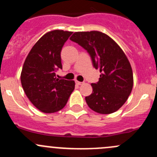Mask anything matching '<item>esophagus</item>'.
I'll list each match as a JSON object with an SVG mask.
<instances>
[{
  "instance_id": "obj_1",
  "label": "esophagus",
  "mask_w": 157,
  "mask_h": 157,
  "mask_svg": "<svg viewBox=\"0 0 157 157\" xmlns=\"http://www.w3.org/2000/svg\"><path fill=\"white\" fill-rule=\"evenodd\" d=\"M75 83H76V84H77V85H82V84H83V82H80V81H78V80H76Z\"/></svg>"
}]
</instances>
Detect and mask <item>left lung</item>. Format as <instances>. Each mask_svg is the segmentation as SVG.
I'll return each mask as SVG.
<instances>
[{"instance_id": "1", "label": "left lung", "mask_w": 157, "mask_h": 157, "mask_svg": "<svg viewBox=\"0 0 157 157\" xmlns=\"http://www.w3.org/2000/svg\"><path fill=\"white\" fill-rule=\"evenodd\" d=\"M86 49L96 69H99V82L92 83L93 93L85 99L92 110L111 114L127 101L134 83L133 72L127 56L108 35L99 31L76 32L70 38Z\"/></svg>"}]
</instances>
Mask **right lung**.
<instances>
[{
  "mask_svg": "<svg viewBox=\"0 0 157 157\" xmlns=\"http://www.w3.org/2000/svg\"><path fill=\"white\" fill-rule=\"evenodd\" d=\"M73 32L52 30L33 45L23 64L20 75L26 96L44 113H54L65 106L75 87L74 80H59L55 71L62 68L61 52Z\"/></svg>",
  "mask_w": 157,
  "mask_h": 157,
  "instance_id": "obj_1",
  "label": "right lung"
}]
</instances>
